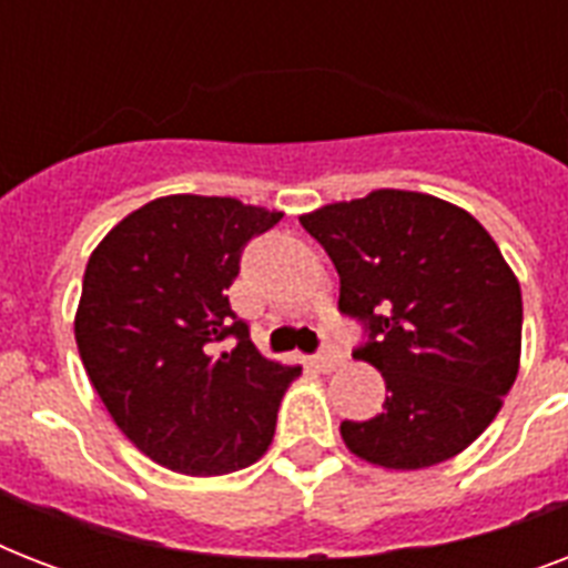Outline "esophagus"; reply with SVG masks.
<instances>
[{"instance_id": "1", "label": "esophagus", "mask_w": 568, "mask_h": 568, "mask_svg": "<svg viewBox=\"0 0 568 568\" xmlns=\"http://www.w3.org/2000/svg\"><path fill=\"white\" fill-rule=\"evenodd\" d=\"M312 363H315V368H318V372H336L338 365H342V354H338L336 347H324V351H321V354L315 356Z\"/></svg>"}]
</instances>
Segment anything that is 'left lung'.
<instances>
[{
	"instance_id": "obj_1",
	"label": "left lung",
	"mask_w": 568,
	"mask_h": 568,
	"mask_svg": "<svg viewBox=\"0 0 568 568\" xmlns=\"http://www.w3.org/2000/svg\"><path fill=\"white\" fill-rule=\"evenodd\" d=\"M338 271V310L363 321L356 356L386 379L383 413L342 439L383 468L436 466L493 424L519 374L521 288L480 223L418 191L379 189L301 214Z\"/></svg>"
}]
</instances>
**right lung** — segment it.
<instances>
[{"mask_svg":"<svg viewBox=\"0 0 568 568\" xmlns=\"http://www.w3.org/2000/svg\"><path fill=\"white\" fill-rule=\"evenodd\" d=\"M283 212L171 194L126 214L84 267L75 345L126 439L182 475L253 466L301 365L271 363L230 306L241 250ZM236 338L232 352L221 341Z\"/></svg>","mask_w":568,"mask_h":568,"instance_id":"obj_1","label":"right lung"}]
</instances>
